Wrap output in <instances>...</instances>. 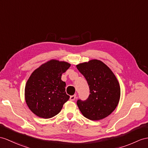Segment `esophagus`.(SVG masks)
<instances>
[{"label":"esophagus","instance_id":"esophagus-1","mask_svg":"<svg viewBox=\"0 0 148 148\" xmlns=\"http://www.w3.org/2000/svg\"><path fill=\"white\" fill-rule=\"evenodd\" d=\"M75 99H76V95H71V96H70V100H71V101H73V100H75Z\"/></svg>","mask_w":148,"mask_h":148}]
</instances>
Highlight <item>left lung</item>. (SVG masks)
<instances>
[{"label": "left lung", "mask_w": 148, "mask_h": 148, "mask_svg": "<svg viewBox=\"0 0 148 148\" xmlns=\"http://www.w3.org/2000/svg\"><path fill=\"white\" fill-rule=\"evenodd\" d=\"M77 68L87 81L90 93L85 101H77L83 116L92 121L109 116L120 100L121 88L116 77L105 63L98 60L80 63Z\"/></svg>", "instance_id": "left-lung-1"}]
</instances>
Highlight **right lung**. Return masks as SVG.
Listing matches in <instances>:
<instances>
[{"instance_id":"1","label":"right lung","mask_w":148,"mask_h":148,"mask_svg":"<svg viewBox=\"0 0 148 148\" xmlns=\"http://www.w3.org/2000/svg\"><path fill=\"white\" fill-rule=\"evenodd\" d=\"M70 65L66 62L51 60L31 75L25 86V100L37 116L44 119L55 116L70 99L62 75Z\"/></svg>"}]
</instances>
